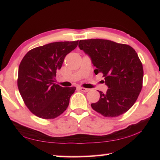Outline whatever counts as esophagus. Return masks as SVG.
Wrapping results in <instances>:
<instances>
[{
	"label": "esophagus",
	"mask_w": 160,
	"mask_h": 160,
	"mask_svg": "<svg viewBox=\"0 0 160 160\" xmlns=\"http://www.w3.org/2000/svg\"><path fill=\"white\" fill-rule=\"evenodd\" d=\"M80 90H81V91H82V92H88V91H90V89H88V88H82V87H81V88H80Z\"/></svg>",
	"instance_id": "esophagus-1"
}]
</instances>
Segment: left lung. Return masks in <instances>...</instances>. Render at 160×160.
I'll list each match as a JSON object with an SVG mask.
<instances>
[{
  "instance_id": "1",
  "label": "left lung",
  "mask_w": 160,
  "mask_h": 160,
  "mask_svg": "<svg viewBox=\"0 0 160 160\" xmlns=\"http://www.w3.org/2000/svg\"><path fill=\"white\" fill-rule=\"evenodd\" d=\"M78 47L90 56L94 73L103 74L108 87L99 91L92 109L105 117H117L132 107L142 87L143 68L135 51L129 45L107 39L80 40Z\"/></svg>"
}]
</instances>
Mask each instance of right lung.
<instances>
[{
    "label": "right lung",
    "instance_id": "obj_1",
    "mask_svg": "<svg viewBox=\"0 0 160 160\" xmlns=\"http://www.w3.org/2000/svg\"><path fill=\"white\" fill-rule=\"evenodd\" d=\"M78 41L58 42L38 47L26 53L19 66L18 87L29 111L44 119L55 118L68 107L75 87L63 88L54 83L68 53Z\"/></svg>",
    "mask_w": 160,
    "mask_h": 160
}]
</instances>
